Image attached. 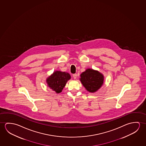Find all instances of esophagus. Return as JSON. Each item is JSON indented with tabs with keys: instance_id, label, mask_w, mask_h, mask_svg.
Masks as SVG:
<instances>
[{
	"instance_id": "1",
	"label": "esophagus",
	"mask_w": 146,
	"mask_h": 146,
	"mask_svg": "<svg viewBox=\"0 0 146 146\" xmlns=\"http://www.w3.org/2000/svg\"><path fill=\"white\" fill-rule=\"evenodd\" d=\"M72 76H73V77H74V79H76V76H77V74H74Z\"/></svg>"
}]
</instances>
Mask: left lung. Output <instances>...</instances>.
<instances>
[{
	"label": "left lung",
	"mask_w": 146,
	"mask_h": 146,
	"mask_svg": "<svg viewBox=\"0 0 146 146\" xmlns=\"http://www.w3.org/2000/svg\"><path fill=\"white\" fill-rule=\"evenodd\" d=\"M104 79V76L99 71L87 68L80 74V80L87 91L95 93L103 85Z\"/></svg>",
	"instance_id": "8db88e82"
}]
</instances>
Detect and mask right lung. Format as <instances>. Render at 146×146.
I'll list each match as a JSON object with an SVG mask.
<instances>
[{
	"label": "right lung",
	"mask_w": 146,
	"mask_h": 146,
	"mask_svg": "<svg viewBox=\"0 0 146 146\" xmlns=\"http://www.w3.org/2000/svg\"><path fill=\"white\" fill-rule=\"evenodd\" d=\"M70 78L71 76L69 73L57 70L46 78V84L48 87L55 92L60 93Z\"/></svg>",
	"instance_id": "1"
}]
</instances>
